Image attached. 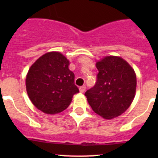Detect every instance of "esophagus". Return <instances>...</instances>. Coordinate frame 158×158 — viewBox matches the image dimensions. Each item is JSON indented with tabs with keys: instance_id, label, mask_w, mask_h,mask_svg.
Returning <instances> with one entry per match:
<instances>
[{
	"instance_id": "1",
	"label": "esophagus",
	"mask_w": 158,
	"mask_h": 158,
	"mask_svg": "<svg viewBox=\"0 0 158 158\" xmlns=\"http://www.w3.org/2000/svg\"><path fill=\"white\" fill-rule=\"evenodd\" d=\"M85 89H86V86L85 85H83V86H81L80 88H79V90H80V92L81 93H85Z\"/></svg>"
}]
</instances>
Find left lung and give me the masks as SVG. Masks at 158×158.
<instances>
[{
  "label": "left lung",
  "instance_id": "obj_1",
  "mask_svg": "<svg viewBox=\"0 0 158 158\" xmlns=\"http://www.w3.org/2000/svg\"><path fill=\"white\" fill-rule=\"evenodd\" d=\"M99 73L94 87L85 93L92 109L107 119L122 115L133 101L136 75L122 58L107 56L96 62Z\"/></svg>",
  "mask_w": 158,
  "mask_h": 158
}]
</instances>
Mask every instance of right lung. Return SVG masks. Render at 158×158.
Listing matches in <instances>:
<instances>
[{
	"label": "right lung",
	"instance_id": "add662e5",
	"mask_svg": "<svg viewBox=\"0 0 158 158\" xmlns=\"http://www.w3.org/2000/svg\"><path fill=\"white\" fill-rule=\"evenodd\" d=\"M69 62L58 52L43 54L31 66L26 77L27 93L32 104L47 114L66 109L79 93Z\"/></svg>",
	"mask_w": 158,
	"mask_h": 158
}]
</instances>
